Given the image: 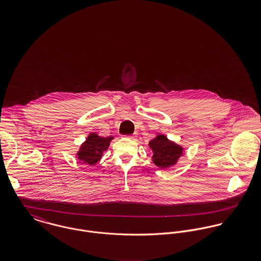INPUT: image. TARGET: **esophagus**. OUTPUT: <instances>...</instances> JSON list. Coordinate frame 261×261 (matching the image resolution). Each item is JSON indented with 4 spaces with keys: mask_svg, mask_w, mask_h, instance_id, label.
Returning <instances> with one entry per match:
<instances>
[{
    "mask_svg": "<svg viewBox=\"0 0 261 261\" xmlns=\"http://www.w3.org/2000/svg\"><path fill=\"white\" fill-rule=\"evenodd\" d=\"M126 138H128V139H130V140H135L136 139V137L133 135V136H127Z\"/></svg>",
    "mask_w": 261,
    "mask_h": 261,
    "instance_id": "34e87169",
    "label": "esophagus"
}]
</instances>
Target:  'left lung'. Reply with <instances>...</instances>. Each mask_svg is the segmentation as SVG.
Wrapping results in <instances>:
<instances>
[{
    "mask_svg": "<svg viewBox=\"0 0 261 261\" xmlns=\"http://www.w3.org/2000/svg\"><path fill=\"white\" fill-rule=\"evenodd\" d=\"M149 148L151 149L152 163L164 170L175 166L185 153V149L181 145L169 140L163 134H158L149 141Z\"/></svg>",
    "mask_w": 261,
    "mask_h": 261,
    "instance_id": "left-lung-1",
    "label": "left lung"
}]
</instances>
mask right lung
<instances>
[{
  "label": "right lung",
  "mask_w": 261,
  "mask_h": 261,
  "mask_svg": "<svg viewBox=\"0 0 261 261\" xmlns=\"http://www.w3.org/2000/svg\"><path fill=\"white\" fill-rule=\"evenodd\" d=\"M113 139V136L105 138L98 136L96 133H91L87 136L85 142L81 144L75 156L83 164L93 167L101 159L103 151L109 149Z\"/></svg>",
  "instance_id": "obj_1"
}]
</instances>
